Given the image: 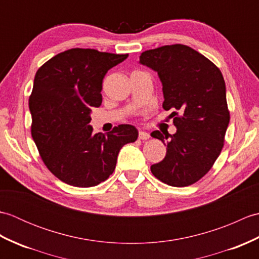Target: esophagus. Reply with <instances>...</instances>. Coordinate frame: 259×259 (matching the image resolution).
<instances>
[{"label": "esophagus", "instance_id": "34e87169", "mask_svg": "<svg viewBox=\"0 0 259 259\" xmlns=\"http://www.w3.org/2000/svg\"><path fill=\"white\" fill-rule=\"evenodd\" d=\"M149 138H150V136H149V134L146 133V131H142V130L139 131V139L147 140V139H149Z\"/></svg>", "mask_w": 259, "mask_h": 259}]
</instances>
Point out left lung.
Instances as JSON below:
<instances>
[{
    "label": "left lung",
    "instance_id": "1",
    "mask_svg": "<svg viewBox=\"0 0 259 259\" xmlns=\"http://www.w3.org/2000/svg\"><path fill=\"white\" fill-rule=\"evenodd\" d=\"M139 63L158 73L164 99L162 108L181 113L170 114L176 134L151 133V137L167 146L166 157L152 164L151 172L169 186L195 184L221 155L229 124L226 85L221 70L183 45L145 51Z\"/></svg>",
    "mask_w": 259,
    "mask_h": 259
}]
</instances>
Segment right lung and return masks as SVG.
Returning a JSON list of instances; mask_svg holds the SVG:
<instances>
[{
	"instance_id": "add662e5",
	"label": "right lung",
	"mask_w": 259,
	"mask_h": 259,
	"mask_svg": "<svg viewBox=\"0 0 259 259\" xmlns=\"http://www.w3.org/2000/svg\"><path fill=\"white\" fill-rule=\"evenodd\" d=\"M128 54L71 49L36 71L29 99L32 138L48 169L63 183L88 188L113 172L119 151L135 142L131 124L93 134L91 109L101 106L102 81Z\"/></svg>"
}]
</instances>
